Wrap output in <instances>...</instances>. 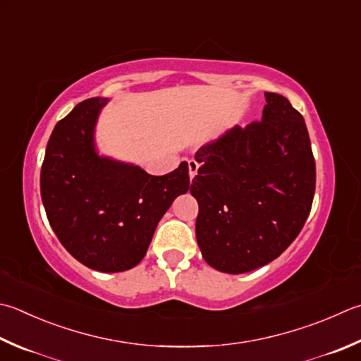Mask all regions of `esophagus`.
Returning <instances> with one entry per match:
<instances>
[{"label":"esophagus","instance_id":"esophagus-1","mask_svg":"<svg viewBox=\"0 0 361 361\" xmlns=\"http://www.w3.org/2000/svg\"><path fill=\"white\" fill-rule=\"evenodd\" d=\"M198 168H200V163L196 160H188V176H190V180L195 179V176L198 174Z\"/></svg>","mask_w":361,"mask_h":361}]
</instances>
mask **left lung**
Returning a JSON list of instances; mask_svg holds the SVG:
<instances>
[{
  "label": "left lung",
  "mask_w": 361,
  "mask_h": 361,
  "mask_svg": "<svg viewBox=\"0 0 361 361\" xmlns=\"http://www.w3.org/2000/svg\"><path fill=\"white\" fill-rule=\"evenodd\" d=\"M264 96L261 122L231 127L195 155L196 240L210 267L233 275L276 259L302 231L314 198L303 116L280 94Z\"/></svg>",
  "instance_id": "obj_1"
}]
</instances>
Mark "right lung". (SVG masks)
I'll return each mask as SVG.
<instances>
[{
    "label": "right lung",
    "mask_w": 361,
    "mask_h": 361,
    "mask_svg": "<svg viewBox=\"0 0 361 361\" xmlns=\"http://www.w3.org/2000/svg\"><path fill=\"white\" fill-rule=\"evenodd\" d=\"M105 97L81 102L53 128L40 195L54 234L86 267L116 274L145 257L159 221L188 192V165L151 176L99 152L96 127Z\"/></svg>",
    "instance_id": "1"
}]
</instances>
